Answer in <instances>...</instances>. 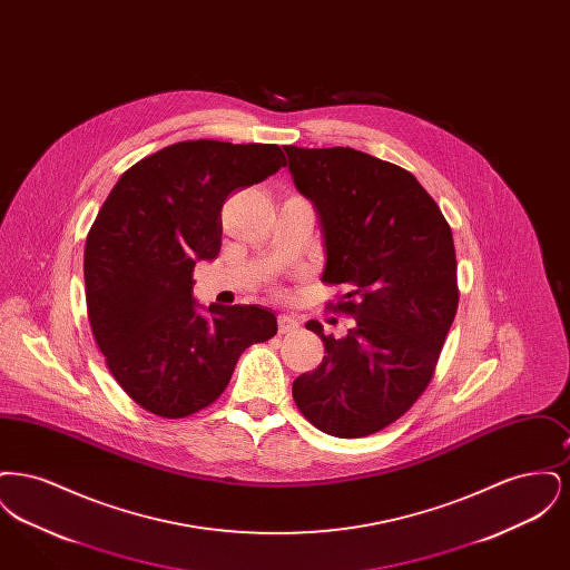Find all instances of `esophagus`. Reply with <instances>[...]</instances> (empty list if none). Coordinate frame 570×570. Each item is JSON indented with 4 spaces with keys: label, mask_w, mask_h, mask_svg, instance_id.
Masks as SVG:
<instances>
[{
    "label": "esophagus",
    "mask_w": 570,
    "mask_h": 570,
    "mask_svg": "<svg viewBox=\"0 0 570 570\" xmlns=\"http://www.w3.org/2000/svg\"><path fill=\"white\" fill-rule=\"evenodd\" d=\"M277 326H279V333H282V335H286V333H295L298 328L297 318L282 314V316H277Z\"/></svg>",
    "instance_id": "1"
}]
</instances>
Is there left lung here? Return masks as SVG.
I'll list each match as a JSON object with an SVG mask.
<instances>
[{"instance_id": "left-lung-1", "label": "left lung", "mask_w": 570, "mask_h": 570, "mask_svg": "<svg viewBox=\"0 0 570 570\" xmlns=\"http://www.w3.org/2000/svg\"><path fill=\"white\" fill-rule=\"evenodd\" d=\"M297 190L321 217L323 282L348 293L331 305L353 316L335 340L309 321L323 363L293 382L303 416L337 438L376 434L421 397L460 303L449 222L434 198L397 164L351 147L288 145Z\"/></svg>"}]
</instances>
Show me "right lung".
I'll list each match as a JSON object with an SVG mask.
<instances>
[{"label": "right lung", "instance_id": "1", "mask_svg": "<svg viewBox=\"0 0 570 570\" xmlns=\"http://www.w3.org/2000/svg\"><path fill=\"white\" fill-rule=\"evenodd\" d=\"M286 166L277 145L184 140L128 168L85 242V297L112 379L151 414L184 419L214 404L247 346L277 333L261 305L196 312L194 265L222 247L230 191Z\"/></svg>", "mask_w": 570, "mask_h": 570}]
</instances>
